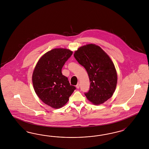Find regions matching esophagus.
I'll use <instances>...</instances> for the list:
<instances>
[{
    "label": "esophagus",
    "instance_id": "obj_1",
    "mask_svg": "<svg viewBox=\"0 0 149 149\" xmlns=\"http://www.w3.org/2000/svg\"><path fill=\"white\" fill-rule=\"evenodd\" d=\"M76 87H77V88H79V87H80V84H79V83H78V84H77Z\"/></svg>",
    "mask_w": 149,
    "mask_h": 149
}]
</instances>
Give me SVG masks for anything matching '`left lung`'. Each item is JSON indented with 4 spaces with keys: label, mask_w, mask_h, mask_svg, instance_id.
I'll return each mask as SVG.
<instances>
[{
    "label": "left lung",
    "mask_w": 149,
    "mask_h": 149,
    "mask_svg": "<svg viewBox=\"0 0 149 149\" xmlns=\"http://www.w3.org/2000/svg\"><path fill=\"white\" fill-rule=\"evenodd\" d=\"M74 57L87 72L90 90L85 93L93 104H103L110 98L117 85V72L112 61L99 46L88 44L78 49Z\"/></svg>",
    "instance_id": "8db88e82"
}]
</instances>
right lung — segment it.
I'll use <instances>...</instances> for the list:
<instances>
[{
	"label": "right lung",
	"instance_id": "1",
	"mask_svg": "<svg viewBox=\"0 0 149 149\" xmlns=\"http://www.w3.org/2000/svg\"><path fill=\"white\" fill-rule=\"evenodd\" d=\"M72 54V51L65 49L51 50L41 57L33 73V85L36 95L53 108L62 107L76 89L62 73L64 64Z\"/></svg>",
	"mask_w": 149,
	"mask_h": 149
}]
</instances>
